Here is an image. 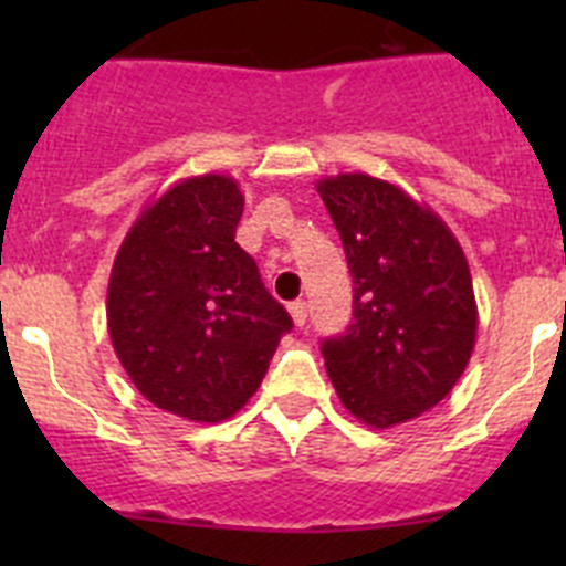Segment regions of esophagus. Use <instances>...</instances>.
<instances>
[{"label":"esophagus","mask_w":566,"mask_h":566,"mask_svg":"<svg viewBox=\"0 0 566 566\" xmlns=\"http://www.w3.org/2000/svg\"><path fill=\"white\" fill-rule=\"evenodd\" d=\"M289 314H292L294 326H297V328H303V326H306L308 308H306V303H303V300H294L292 306H289Z\"/></svg>","instance_id":"1"}]
</instances>
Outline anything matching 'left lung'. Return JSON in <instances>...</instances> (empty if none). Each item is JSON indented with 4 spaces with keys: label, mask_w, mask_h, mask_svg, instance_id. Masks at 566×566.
Here are the masks:
<instances>
[{
    "label": "left lung",
    "mask_w": 566,
    "mask_h": 566,
    "mask_svg": "<svg viewBox=\"0 0 566 566\" xmlns=\"http://www.w3.org/2000/svg\"><path fill=\"white\" fill-rule=\"evenodd\" d=\"M317 192L354 280V323L323 343L334 391L368 428L422 417L453 391L476 345L468 258L448 223L397 184L343 172Z\"/></svg>",
    "instance_id": "obj_1"
}]
</instances>
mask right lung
Here are the masks:
<instances>
[{
    "label": "right lung",
    "mask_w": 566,
    "mask_h": 566,
    "mask_svg": "<svg viewBox=\"0 0 566 566\" xmlns=\"http://www.w3.org/2000/svg\"><path fill=\"white\" fill-rule=\"evenodd\" d=\"M243 192L192 175L144 207L115 254L107 332L144 399L189 422H223L254 397L292 317L234 243Z\"/></svg>",
    "instance_id": "obj_1"
}]
</instances>
